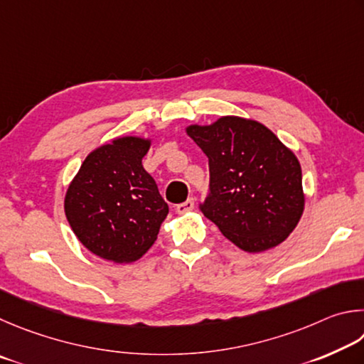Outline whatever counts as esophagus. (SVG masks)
<instances>
[{"mask_svg": "<svg viewBox=\"0 0 364 364\" xmlns=\"http://www.w3.org/2000/svg\"><path fill=\"white\" fill-rule=\"evenodd\" d=\"M193 208H195L193 198H188L187 201H183V203H181V205H177V206H176V211H177L178 214H186V213H188V211H192Z\"/></svg>", "mask_w": 364, "mask_h": 364, "instance_id": "1", "label": "esophagus"}]
</instances>
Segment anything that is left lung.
Returning <instances> with one entry per match:
<instances>
[{
    "label": "left lung",
    "mask_w": 364,
    "mask_h": 364,
    "mask_svg": "<svg viewBox=\"0 0 364 364\" xmlns=\"http://www.w3.org/2000/svg\"><path fill=\"white\" fill-rule=\"evenodd\" d=\"M187 134L209 161V192L200 211L246 252L278 246L304 213L302 169L269 127L224 117Z\"/></svg>",
    "instance_id": "left-lung-1"
}]
</instances>
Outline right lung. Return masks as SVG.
Returning a JSON list of instances; mask_svg holds the SVG:
<instances>
[{
    "instance_id": "obj_1",
    "label": "right lung",
    "mask_w": 364,
    "mask_h": 364,
    "mask_svg": "<svg viewBox=\"0 0 364 364\" xmlns=\"http://www.w3.org/2000/svg\"><path fill=\"white\" fill-rule=\"evenodd\" d=\"M149 140L121 137L89 153L65 196V215L82 246L102 259L134 262L149 251L169 213L144 169Z\"/></svg>"
}]
</instances>
